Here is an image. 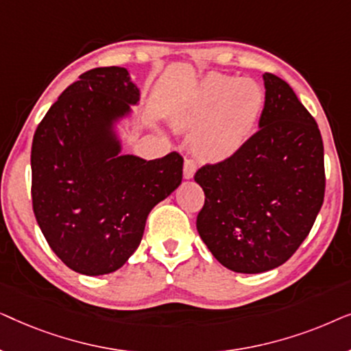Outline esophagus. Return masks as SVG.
<instances>
[{"mask_svg": "<svg viewBox=\"0 0 351 351\" xmlns=\"http://www.w3.org/2000/svg\"><path fill=\"white\" fill-rule=\"evenodd\" d=\"M195 171H196L195 162L191 160H185L184 161V177L185 179H193Z\"/></svg>", "mask_w": 351, "mask_h": 351, "instance_id": "esophagus-1", "label": "esophagus"}]
</instances>
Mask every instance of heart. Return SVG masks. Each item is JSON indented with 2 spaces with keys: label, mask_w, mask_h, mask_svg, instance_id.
Returning <instances> with one entry per match:
<instances>
[{
  "label": "heart",
  "mask_w": 351,
  "mask_h": 351,
  "mask_svg": "<svg viewBox=\"0 0 351 351\" xmlns=\"http://www.w3.org/2000/svg\"><path fill=\"white\" fill-rule=\"evenodd\" d=\"M265 94L254 80L213 73L201 81L177 112L176 123L195 131L191 145L198 156L222 160L252 136Z\"/></svg>",
  "instance_id": "obj_1"
}]
</instances>
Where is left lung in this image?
<instances>
[{
  "label": "left lung",
  "instance_id": "obj_1",
  "mask_svg": "<svg viewBox=\"0 0 351 351\" xmlns=\"http://www.w3.org/2000/svg\"><path fill=\"white\" fill-rule=\"evenodd\" d=\"M258 131L237 153L196 171L204 206L196 228L237 273L280 267L308 237L324 199V147L315 118L289 84L263 75Z\"/></svg>",
  "mask_w": 351,
  "mask_h": 351
}]
</instances>
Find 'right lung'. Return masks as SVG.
Returning <instances> with one entry per match:
<instances>
[{
  "instance_id": "add662e5",
  "label": "right lung",
  "mask_w": 351,
  "mask_h": 351,
  "mask_svg": "<svg viewBox=\"0 0 351 351\" xmlns=\"http://www.w3.org/2000/svg\"><path fill=\"white\" fill-rule=\"evenodd\" d=\"M138 99L123 66L89 70L33 136V213L56 256L81 275L121 268L141 244L150 210L182 182L177 152L150 161L121 155L114 128Z\"/></svg>"
}]
</instances>
